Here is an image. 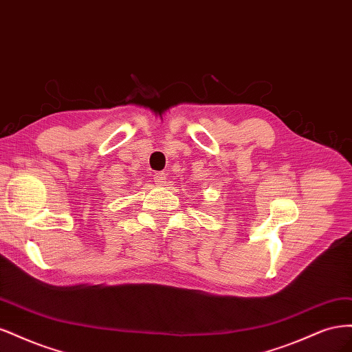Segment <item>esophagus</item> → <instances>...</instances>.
I'll return each mask as SVG.
<instances>
[{
    "mask_svg": "<svg viewBox=\"0 0 352 352\" xmlns=\"http://www.w3.org/2000/svg\"><path fill=\"white\" fill-rule=\"evenodd\" d=\"M166 179H167V175H166L164 172H158V173L154 175V182H155L157 185L166 184Z\"/></svg>",
    "mask_w": 352,
    "mask_h": 352,
    "instance_id": "obj_1",
    "label": "esophagus"
}]
</instances>
